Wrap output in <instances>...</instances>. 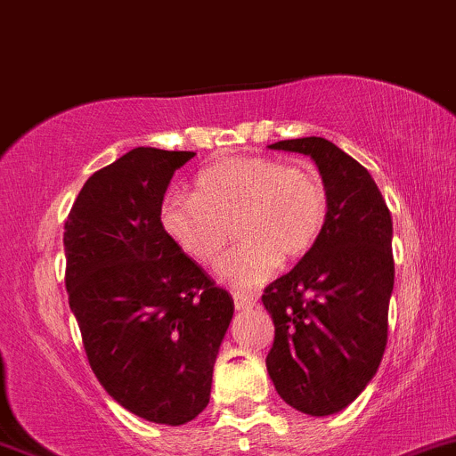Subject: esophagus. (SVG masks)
<instances>
[{"instance_id": "1", "label": "esophagus", "mask_w": 456, "mask_h": 456, "mask_svg": "<svg viewBox=\"0 0 456 456\" xmlns=\"http://www.w3.org/2000/svg\"><path fill=\"white\" fill-rule=\"evenodd\" d=\"M233 305L238 311H253L257 306V300L250 296H242V294H233Z\"/></svg>"}]
</instances>
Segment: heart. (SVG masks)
<instances>
[{"mask_svg": "<svg viewBox=\"0 0 456 456\" xmlns=\"http://www.w3.org/2000/svg\"><path fill=\"white\" fill-rule=\"evenodd\" d=\"M328 216V192L313 167H287L264 156H233L206 167L195 195L169 192L160 224L182 253L216 264L233 232L240 244L216 268L238 291L264 285L282 261L305 257Z\"/></svg>", "mask_w": 456, "mask_h": 456, "instance_id": "1", "label": "heart"}]
</instances>
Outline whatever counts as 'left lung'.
<instances>
[{"label": "left lung", "mask_w": 456, "mask_h": 456, "mask_svg": "<svg viewBox=\"0 0 456 456\" xmlns=\"http://www.w3.org/2000/svg\"><path fill=\"white\" fill-rule=\"evenodd\" d=\"M270 150L311 156L328 192L323 232L297 265L265 287L274 345L265 366L281 399L330 416L358 399L378 373L395 287L392 216L369 171L322 137Z\"/></svg>", "instance_id": "1"}]
</instances>
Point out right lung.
Here are the masks:
<instances>
[{
  "label": "right lung",
  "instance_id": "add662e5",
  "mask_svg": "<svg viewBox=\"0 0 456 456\" xmlns=\"http://www.w3.org/2000/svg\"><path fill=\"white\" fill-rule=\"evenodd\" d=\"M195 151L134 148L86 182L64 224L66 289L87 360L124 410L180 427L210 403L227 291L171 242L160 203Z\"/></svg>",
  "mask_w": 456,
  "mask_h": 456
}]
</instances>
